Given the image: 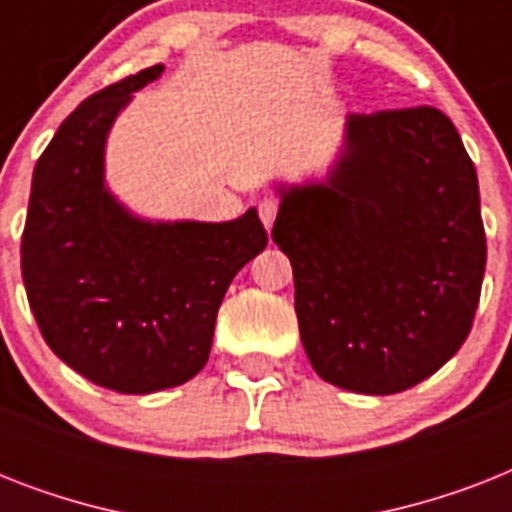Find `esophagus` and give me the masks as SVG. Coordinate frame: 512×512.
I'll return each instance as SVG.
<instances>
[{
    "label": "esophagus",
    "mask_w": 512,
    "mask_h": 512,
    "mask_svg": "<svg viewBox=\"0 0 512 512\" xmlns=\"http://www.w3.org/2000/svg\"><path fill=\"white\" fill-rule=\"evenodd\" d=\"M257 212H260V220H263L265 228L271 231L273 220H276V212H279V201L263 199V201H260V207H257Z\"/></svg>",
    "instance_id": "obj_1"
}]
</instances>
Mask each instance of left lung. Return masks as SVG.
<instances>
[{
	"label": "left lung",
	"mask_w": 512,
	"mask_h": 512,
	"mask_svg": "<svg viewBox=\"0 0 512 512\" xmlns=\"http://www.w3.org/2000/svg\"><path fill=\"white\" fill-rule=\"evenodd\" d=\"M273 241L295 273L321 380L390 396L462 348L486 268L478 175L438 108L350 114L324 180L276 185Z\"/></svg>",
	"instance_id": "left-lung-1"
}]
</instances>
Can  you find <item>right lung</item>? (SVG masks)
<instances>
[{
    "label": "right lung",
    "mask_w": 512,
    "mask_h": 512,
    "mask_svg": "<svg viewBox=\"0 0 512 512\" xmlns=\"http://www.w3.org/2000/svg\"><path fill=\"white\" fill-rule=\"evenodd\" d=\"M151 66L87 98L31 180L20 271L52 353L100 388L146 396L207 364L233 276L268 244L257 209L228 223L146 220L106 183V140Z\"/></svg>",
    "instance_id": "1"
}]
</instances>
